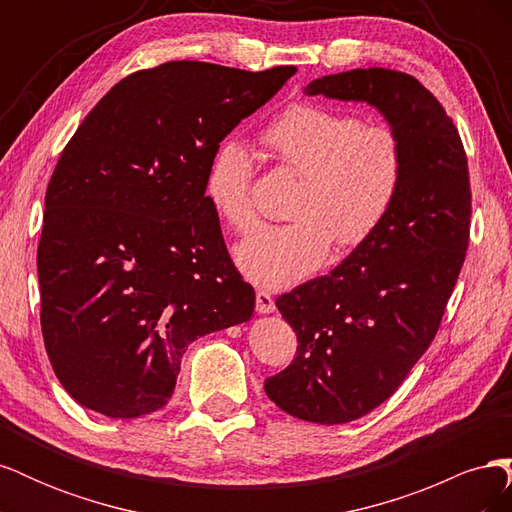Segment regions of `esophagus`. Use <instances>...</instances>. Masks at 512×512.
Here are the masks:
<instances>
[{"label":"esophagus","mask_w":512,"mask_h":512,"mask_svg":"<svg viewBox=\"0 0 512 512\" xmlns=\"http://www.w3.org/2000/svg\"><path fill=\"white\" fill-rule=\"evenodd\" d=\"M256 312L258 314H271V312H275V299L271 297V292H267V290H258L256 292Z\"/></svg>","instance_id":"obj_1"}]
</instances>
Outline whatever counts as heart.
I'll return each instance as SVG.
<instances>
[{
    "label": "heart",
    "instance_id": "b5f03b06",
    "mask_svg": "<svg viewBox=\"0 0 512 512\" xmlns=\"http://www.w3.org/2000/svg\"><path fill=\"white\" fill-rule=\"evenodd\" d=\"M282 168L299 173L288 224H262L237 245L239 269L252 282L280 288L314 275L339 250L365 245L389 218L406 179V147L389 126L329 106H286L260 132ZM254 166L239 141L213 151L205 198L220 220L239 232L254 220Z\"/></svg>",
    "mask_w": 512,
    "mask_h": 512
}]
</instances>
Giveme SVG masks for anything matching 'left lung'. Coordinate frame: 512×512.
I'll use <instances>...</instances> for the list:
<instances>
[{
	"instance_id": "obj_1",
	"label": "left lung",
	"mask_w": 512,
	"mask_h": 512,
	"mask_svg": "<svg viewBox=\"0 0 512 512\" xmlns=\"http://www.w3.org/2000/svg\"><path fill=\"white\" fill-rule=\"evenodd\" d=\"M305 94L376 106L406 147V179L382 228L275 301L299 346L267 378L269 399L301 421L342 425L384 404L436 337L466 260L472 192L455 123L414 76L356 68Z\"/></svg>"
}]
</instances>
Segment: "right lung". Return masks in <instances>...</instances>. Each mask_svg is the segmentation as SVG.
Masks as SVG:
<instances>
[{
    "instance_id": "obj_1",
    "label": "right lung",
    "mask_w": 512,
    "mask_h": 512,
    "mask_svg": "<svg viewBox=\"0 0 512 512\" xmlns=\"http://www.w3.org/2000/svg\"><path fill=\"white\" fill-rule=\"evenodd\" d=\"M297 72L168 61L119 81L61 151L38 243L40 324L81 406L136 418L168 404L194 339L247 322L205 175L224 138Z\"/></svg>"
}]
</instances>
